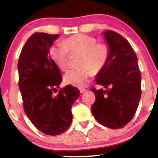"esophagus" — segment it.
Listing matches in <instances>:
<instances>
[{"instance_id":"obj_1","label":"esophagus","mask_w":158,"mask_h":158,"mask_svg":"<svg viewBox=\"0 0 158 158\" xmlns=\"http://www.w3.org/2000/svg\"><path fill=\"white\" fill-rule=\"evenodd\" d=\"M86 89H85V88H81V89H80V92H81V94H83L84 92H85L86 91Z\"/></svg>"}]
</instances>
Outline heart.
I'll list each match as a JSON object with an SVG mask.
<instances>
[{"label":"heart","instance_id":"1","mask_svg":"<svg viewBox=\"0 0 158 158\" xmlns=\"http://www.w3.org/2000/svg\"><path fill=\"white\" fill-rule=\"evenodd\" d=\"M68 52H81V67L68 70L64 75L66 83L77 87L86 85L94 72L98 73L103 68L109 55V46L105 43H96V38L87 34H74L65 39L62 45H55L49 49L51 58L62 70L68 68Z\"/></svg>","mask_w":158,"mask_h":158}]
</instances>
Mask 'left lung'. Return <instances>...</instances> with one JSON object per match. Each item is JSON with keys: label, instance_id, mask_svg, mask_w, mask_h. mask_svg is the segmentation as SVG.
<instances>
[{"label": "left lung", "instance_id": "1", "mask_svg": "<svg viewBox=\"0 0 158 158\" xmlns=\"http://www.w3.org/2000/svg\"><path fill=\"white\" fill-rule=\"evenodd\" d=\"M103 34L109 55L96 82L106 90L92 88L96 99L91 111L101 124L116 129L126 126L136 113L141 98V73L128 41L111 30Z\"/></svg>", "mask_w": 158, "mask_h": 158}]
</instances>
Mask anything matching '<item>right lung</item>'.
I'll return each mask as SVG.
<instances>
[{"label":"right lung","mask_w":158,"mask_h":158,"mask_svg":"<svg viewBox=\"0 0 158 158\" xmlns=\"http://www.w3.org/2000/svg\"><path fill=\"white\" fill-rule=\"evenodd\" d=\"M59 34L36 32L28 39L19 56V89L28 118L47 135L63 133L73 119L71 108L80 90L70 85L60 88L62 75L49 55V49Z\"/></svg>","instance_id":"add662e5"}]
</instances>
